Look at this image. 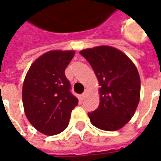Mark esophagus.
<instances>
[{
    "mask_svg": "<svg viewBox=\"0 0 161 161\" xmlns=\"http://www.w3.org/2000/svg\"><path fill=\"white\" fill-rule=\"evenodd\" d=\"M85 96H86V93L84 92V93H83V94H82V95H81V96H80L81 99H82V100H83V99H84V98H85Z\"/></svg>",
    "mask_w": 161,
    "mask_h": 161,
    "instance_id": "obj_1",
    "label": "esophagus"
}]
</instances>
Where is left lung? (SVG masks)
Here are the masks:
<instances>
[{
    "label": "left lung",
    "instance_id": "8db88e82",
    "mask_svg": "<svg viewBox=\"0 0 161 161\" xmlns=\"http://www.w3.org/2000/svg\"><path fill=\"white\" fill-rule=\"evenodd\" d=\"M80 54L90 63L101 86L99 106L88 113L91 122L103 130H118L130 121L138 106V70L124 53L111 46L83 50Z\"/></svg>",
    "mask_w": 161,
    "mask_h": 161
}]
</instances>
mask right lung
Instances as JSON below:
<instances>
[{
	"mask_svg": "<svg viewBox=\"0 0 161 161\" xmlns=\"http://www.w3.org/2000/svg\"><path fill=\"white\" fill-rule=\"evenodd\" d=\"M74 51H51L37 58L24 80L22 101L30 123L44 135L63 132L78 103L64 70Z\"/></svg>",
	"mask_w": 161,
	"mask_h": 161,
	"instance_id": "right-lung-1",
	"label": "right lung"
}]
</instances>
